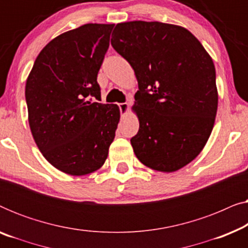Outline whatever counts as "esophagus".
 <instances>
[{
    "label": "esophagus",
    "mask_w": 248,
    "mask_h": 248,
    "mask_svg": "<svg viewBox=\"0 0 248 248\" xmlns=\"http://www.w3.org/2000/svg\"><path fill=\"white\" fill-rule=\"evenodd\" d=\"M118 107H120V110H121V114L122 116H125L128 113V110H130V105L127 103H123V104H118Z\"/></svg>",
    "instance_id": "34e87169"
}]
</instances>
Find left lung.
Listing matches in <instances>:
<instances>
[{
	"instance_id": "left-lung-1",
	"label": "left lung",
	"mask_w": 248,
	"mask_h": 248,
	"mask_svg": "<svg viewBox=\"0 0 248 248\" xmlns=\"http://www.w3.org/2000/svg\"><path fill=\"white\" fill-rule=\"evenodd\" d=\"M110 43L139 84L132 107L140 123L131 139L135 155L154 170H178L200 155L215 125L211 56L184 27L158 21L117 23Z\"/></svg>"
}]
</instances>
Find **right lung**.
Listing matches in <instances>:
<instances>
[{
  "label": "right lung",
  "instance_id": "1",
  "mask_svg": "<svg viewBox=\"0 0 248 248\" xmlns=\"http://www.w3.org/2000/svg\"><path fill=\"white\" fill-rule=\"evenodd\" d=\"M114 25L87 23L47 44L26 82L28 121L37 147L50 165L73 176L106 161L121 113L100 100L97 76Z\"/></svg>",
  "mask_w": 248,
  "mask_h": 248
}]
</instances>
